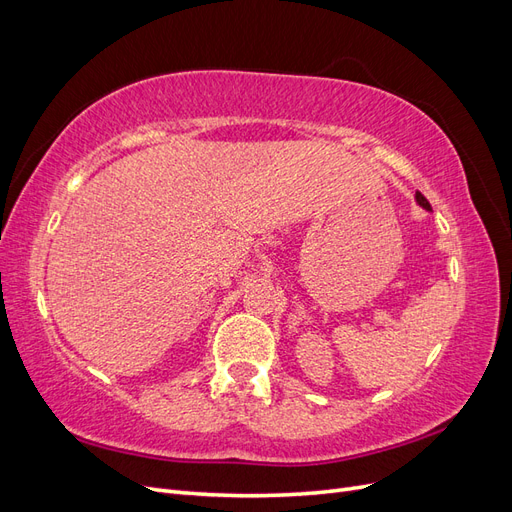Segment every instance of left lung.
Instances as JSON below:
<instances>
[{"instance_id":"left-lung-1","label":"left lung","mask_w":512,"mask_h":512,"mask_svg":"<svg viewBox=\"0 0 512 512\" xmlns=\"http://www.w3.org/2000/svg\"><path fill=\"white\" fill-rule=\"evenodd\" d=\"M414 200H416V205H418V207H423L425 211H431V205L427 203V198H425L421 192H416V194H414Z\"/></svg>"}]
</instances>
